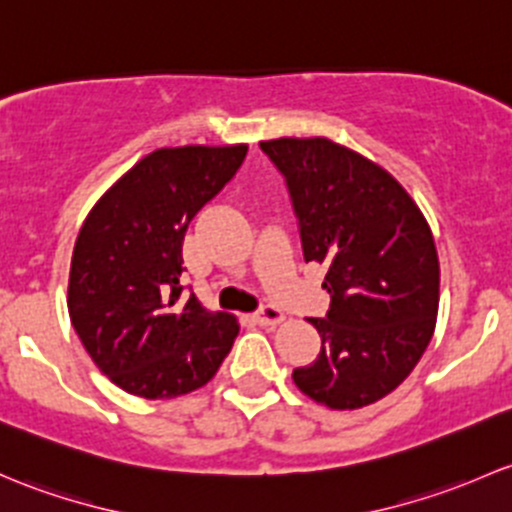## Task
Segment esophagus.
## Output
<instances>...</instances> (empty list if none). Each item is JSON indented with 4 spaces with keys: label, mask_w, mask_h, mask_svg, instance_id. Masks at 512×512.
I'll list each match as a JSON object with an SVG mask.
<instances>
[{
    "label": "esophagus",
    "mask_w": 512,
    "mask_h": 512,
    "mask_svg": "<svg viewBox=\"0 0 512 512\" xmlns=\"http://www.w3.org/2000/svg\"><path fill=\"white\" fill-rule=\"evenodd\" d=\"M254 320H256L258 325H266V328H273V325H281L283 320H286V315H283L278 308H273V305H263V308L254 315Z\"/></svg>",
    "instance_id": "1"
}]
</instances>
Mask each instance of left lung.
Returning <instances> with one entry per match:
<instances>
[{"mask_svg": "<svg viewBox=\"0 0 512 512\" xmlns=\"http://www.w3.org/2000/svg\"><path fill=\"white\" fill-rule=\"evenodd\" d=\"M286 177L305 261L330 293L320 355L295 387L330 409H362L399 387L439 313V256L424 214L377 162L328 138L263 140Z\"/></svg>", "mask_w": 512, "mask_h": 512, "instance_id": "1", "label": "left lung"}]
</instances>
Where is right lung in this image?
I'll list each match as a JSON object with an SVG mask.
<instances>
[{"label": "right lung", "mask_w": 512, "mask_h": 512, "mask_svg": "<svg viewBox=\"0 0 512 512\" xmlns=\"http://www.w3.org/2000/svg\"><path fill=\"white\" fill-rule=\"evenodd\" d=\"M249 145L160 147L91 209L71 258L68 315L110 382L145 399L204 387L239 323L182 295L189 221L224 189Z\"/></svg>", "instance_id": "right-lung-1"}]
</instances>
